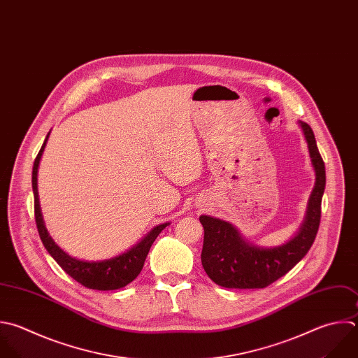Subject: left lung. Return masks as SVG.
Returning <instances> with one entry per match:
<instances>
[{"instance_id": "obj_1", "label": "left lung", "mask_w": 358, "mask_h": 358, "mask_svg": "<svg viewBox=\"0 0 358 358\" xmlns=\"http://www.w3.org/2000/svg\"><path fill=\"white\" fill-rule=\"evenodd\" d=\"M299 126L316 175L299 231L280 246L262 248L245 241L232 224L201 215L200 222L204 228L201 264L215 284L225 288H264L287 274L310 249L320 222L326 173L312 129L303 122H299Z\"/></svg>"}]
</instances>
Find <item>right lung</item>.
<instances>
[{
  "label": "right lung",
  "instance_id": "obj_1",
  "mask_svg": "<svg viewBox=\"0 0 358 358\" xmlns=\"http://www.w3.org/2000/svg\"><path fill=\"white\" fill-rule=\"evenodd\" d=\"M49 134L35 159L34 171H32V187H34V196H35V220H36L39 236L45 248L50 253V256L60 264V267L84 287L91 289H99V291L123 288L140 274L151 245L154 243L157 236L161 234V231L169 225V222H164L154 227L136 246L112 259L99 260V262H85L66 253L49 235L43 222L42 210L39 204L38 169H39V162L45 151Z\"/></svg>",
  "mask_w": 358,
  "mask_h": 358
}]
</instances>
